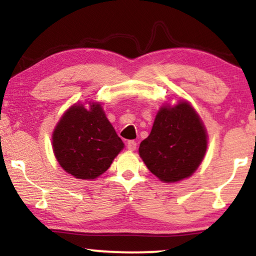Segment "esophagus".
Instances as JSON below:
<instances>
[{"label":"esophagus","mask_w":256,"mask_h":256,"mask_svg":"<svg viewBox=\"0 0 256 256\" xmlns=\"http://www.w3.org/2000/svg\"><path fill=\"white\" fill-rule=\"evenodd\" d=\"M137 143L136 140H128V150H136Z\"/></svg>","instance_id":"1"}]
</instances>
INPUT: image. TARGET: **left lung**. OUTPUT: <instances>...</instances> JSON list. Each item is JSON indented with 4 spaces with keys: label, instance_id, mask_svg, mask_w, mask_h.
I'll use <instances>...</instances> for the list:
<instances>
[{
    "label": "left lung",
    "instance_id": "8db88e82",
    "mask_svg": "<svg viewBox=\"0 0 256 256\" xmlns=\"http://www.w3.org/2000/svg\"><path fill=\"white\" fill-rule=\"evenodd\" d=\"M207 149L204 126L186 102L158 110L152 132L140 146V155L152 174L166 183L190 177Z\"/></svg>",
    "mask_w": 256,
    "mask_h": 256
}]
</instances>
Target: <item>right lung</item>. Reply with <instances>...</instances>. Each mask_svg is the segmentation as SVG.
I'll return each instance as SVG.
<instances>
[{"label":"right lung","instance_id":"1","mask_svg":"<svg viewBox=\"0 0 256 256\" xmlns=\"http://www.w3.org/2000/svg\"><path fill=\"white\" fill-rule=\"evenodd\" d=\"M52 148L64 171L79 179H95L110 168L124 143L98 104L90 110L74 104L55 128Z\"/></svg>","mask_w":256,"mask_h":256}]
</instances>
